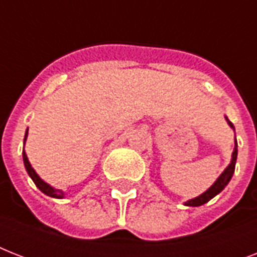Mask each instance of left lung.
Segmentation results:
<instances>
[{
    "instance_id": "8db88e82",
    "label": "left lung",
    "mask_w": 257,
    "mask_h": 257,
    "mask_svg": "<svg viewBox=\"0 0 257 257\" xmlns=\"http://www.w3.org/2000/svg\"><path fill=\"white\" fill-rule=\"evenodd\" d=\"M225 120L228 121V125L235 131V126H233V124H232L231 121L228 120V117H225ZM236 159H237V143H236V139H235V149H233V153H232L231 164L228 165L227 168H225V171L219 176V179L216 180L215 183H213V185H212L209 189H207V191L204 192L203 195L197 196V197H195V199L188 200L187 203H185V205H188V207H200V205H203V204L208 203L211 199H213L216 195H219L220 192L227 187V184L229 183V180H231L232 176H233L235 165H236Z\"/></svg>"
}]
</instances>
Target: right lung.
<instances>
[{
    "label": "right lung",
    "mask_w": 257,
    "mask_h": 257,
    "mask_svg": "<svg viewBox=\"0 0 257 257\" xmlns=\"http://www.w3.org/2000/svg\"><path fill=\"white\" fill-rule=\"evenodd\" d=\"M26 137H28V129H26V133H25V139H24V145H25V141H26ZM22 159H24V164H25V168L26 172H28V175L30 176V179L33 180V183L36 184V187L42 192V193H45L46 196H50V197H54V199H62L65 193L61 191V189H56V188L50 187L49 184H46L44 180L40 177V176L36 173L33 168H32V165H30L29 160H28V156H26L25 151L22 152Z\"/></svg>",
    "instance_id": "1"
}]
</instances>
